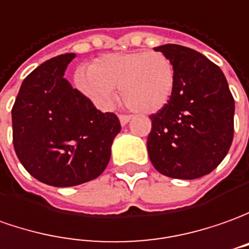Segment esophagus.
<instances>
[{"label":"esophagus","instance_id":"1","mask_svg":"<svg viewBox=\"0 0 249 249\" xmlns=\"http://www.w3.org/2000/svg\"><path fill=\"white\" fill-rule=\"evenodd\" d=\"M118 118H120V123H121V125H125L129 123L131 116H128V114H120V116H118Z\"/></svg>","mask_w":249,"mask_h":249}]
</instances>
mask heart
Returning a JSON list of instances; mask_svg holds the SVG:
<instances>
[{
	"instance_id": "b5f03b06",
	"label": "heart",
	"mask_w": 249,
	"mask_h": 249,
	"mask_svg": "<svg viewBox=\"0 0 249 249\" xmlns=\"http://www.w3.org/2000/svg\"><path fill=\"white\" fill-rule=\"evenodd\" d=\"M79 89L94 102L110 106L114 89H121L124 103L135 113L148 114L162 109L173 95L176 71L169 57L160 52L107 54L80 71Z\"/></svg>"
}]
</instances>
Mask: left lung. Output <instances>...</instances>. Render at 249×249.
<instances>
[{
    "label": "left lung",
    "mask_w": 249,
    "mask_h": 249,
    "mask_svg": "<svg viewBox=\"0 0 249 249\" xmlns=\"http://www.w3.org/2000/svg\"><path fill=\"white\" fill-rule=\"evenodd\" d=\"M176 71L170 101L150 116L148 157L163 176L194 180L209 174L229 151L234 132V99L218 65L189 47H155Z\"/></svg>",
    "instance_id": "left-lung-1"
}]
</instances>
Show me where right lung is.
I'll list each match as a JSON object with an SVG mask.
<instances>
[{
    "mask_svg": "<svg viewBox=\"0 0 249 249\" xmlns=\"http://www.w3.org/2000/svg\"><path fill=\"white\" fill-rule=\"evenodd\" d=\"M75 54L57 55L24 79L12 107L13 147L24 169L40 182L73 187L106 169L121 131L114 113L98 110L64 73Z\"/></svg>",
    "mask_w": 249,
    "mask_h": 249,
    "instance_id": "1",
    "label": "right lung"
}]
</instances>
